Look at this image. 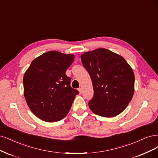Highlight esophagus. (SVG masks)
<instances>
[{
	"label": "esophagus",
	"instance_id": "1",
	"mask_svg": "<svg viewBox=\"0 0 158 158\" xmlns=\"http://www.w3.org/2000/svg\"><path fill=\"white\" fill-rule=\"evenodd\" d=\"M78 90H79V93H80V94H82V93H83V90H82V89L79 88V89H78Z\"/></svg>",
	"mask_w": 158,
	"mask_h": 158
}]
</instances>
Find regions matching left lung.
<instances>
[{
    "label": "left lung",
    "mask_w": 158,
    "mask_h": 158,
    "mask_svg": "<svg viewBox=\"0 0 158 158\" xmlns=\"http://www.w3.org/2000/svg\"><path fill=\"white\" fill-rule=\"evenodd\" d=\"M81 58L93 82L94 96L89 102L90 110L105 118L121 114L134 94L133 69L121 56L106 48L84 52Z\"/></svg>",
    "instance_id": "obj_1"
}]
</instances>
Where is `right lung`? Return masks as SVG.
<instances>
[{
	"label": "right lung",
	"mask_w": 158,
	"mask_h": 158,
	"mask_svg": "<svg viewBox=\"0 0 158 158\" xmlns=\"http://www.w3.org/2000/svg\"><path fill=\"white\" fill-rule=\"evenodd\" d=\"M74 58L73 54L49 51L34 59L25 72V98L33 114L41 120L62 119L79 94L70 86L71 79L65 74Z\"/></svg>",
	"instance_id": "add662e5"
}]
</instances>
